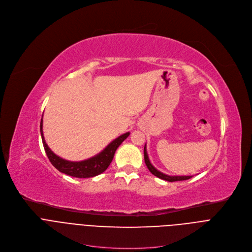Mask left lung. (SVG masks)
Instances as JSON below:
<instances>
[{"label":"left lung","instance_id":"obj_1","mask_svg":"<svg viewBox=\"0 0 252 252\" xmlns=\"http://www.w3.org/2000/svg\"><path fill=\"white\" fill-rule=\"evenodd\" d=\"M143 155H145V162L149 168V170L156 176H158V178H161V179H164V181L166 182H178V181H187V179H189L191 178L192 176L191 175H188V176H170V175H166V174H163L162 172L158 171V169H156L153 164L151 163L150 159H149V157H148V154H147V150H146V147H145V150H143Z\"/></svg>","mask_w":252,"mask_h":252}]
</instances>
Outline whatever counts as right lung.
<instances>
[{
	"instance_id": "add662e5",
	"label": "right lung",
	"mask_w": 252,
	"mask_h": 252,
	"mask_svg": "<svg viewBox=\"0 0 252 252\" xmlns=\"http://www.w3.org/2000/svg\"><path fill=\"white\" fill-rule=\"evenodd\" d=\"M41 134H42V140H43V145L45 152L48 156L49 160L51 163L61 172L65 173L67 175L74 176V177H79V178H87V177H93L95 175L100 174L103 172L109 165L111 164L115 153L119 146H121V143L129 135V132H126L118 138H116L114 141H112L109 146H107L100 154L97 156L89 158L87 160L83 161H67L64 160L58 156H56L47 146V143L44 138L43 134V118L41 120Z\"/></svg>"
}]
</instances>
